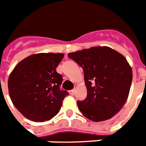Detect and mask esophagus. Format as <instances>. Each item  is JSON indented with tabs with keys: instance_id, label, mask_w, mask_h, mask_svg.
<instances>
[{
	"instance_id": "34e87169",
	"label": "esophagus",
	"mask_w": 146,
	"mask_h": 146,
	"mask_svg": "<svg viewBox=\"0 0 146 146\" xmlns=\"http://www.w3.org/2000/svg\"><path fill=\"white\" fill-rule=\"evenodd\" d=\"M75 93H76L75 89H72V90H70V95H72V96L75 95Z\"/></svg>"
}]
</instances>
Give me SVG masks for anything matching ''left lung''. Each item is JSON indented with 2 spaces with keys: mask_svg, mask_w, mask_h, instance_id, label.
<instances>
[{
  "mask_svg": "<svg viewBox=\"0 0 146 146\" xmlns=\"http://www.w3.org/2000/svg\"><path fill=\"white\" fill-rule=\"evenodd\" d=\"M82 67L87 96L78 101L83 115L96 122L111 119L124 105L133 80L127 59L108 47H93L68 54Z\"/></svg>",
  "mask_w": 146,
  "mask_h": 146,
  "instance_id": "left-lung-1",
  "label": "left lung"
}]
</instances>
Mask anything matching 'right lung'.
<instances>
[{"mask_svg":"<svg viewBox=\"0 0 146 146\" xmlns=\"http://www.w3.org/2000/svg\"><path fill=\"white\" fill-rule=\"evenodd\" d=\"M64 55L40 53L31 55L15 66L8 79L13 104L29 120L43 122L58 112L69 96L60 89L63 77L56 70Z\"/></svg>","mask_w":146,"mask_h":146,"instance_id":"1","label":"right lung"}]
</instances>
